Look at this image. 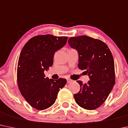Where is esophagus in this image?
Segmentation results:
<instances>
[{"mask_svg":"<svg viewBox=\"0 0 128 128\" xmlns=\"http://www.w3.org/2000/svg\"><path fill=\"white\" fill-rule=\"evenodd\" d=\"M72 80H71V79H70V78H67V83H70V82H72Z\"/></svg>","mask_w":128,"mask_h":128,"instance_id":"1","label":"esophagus"}]
</instances>
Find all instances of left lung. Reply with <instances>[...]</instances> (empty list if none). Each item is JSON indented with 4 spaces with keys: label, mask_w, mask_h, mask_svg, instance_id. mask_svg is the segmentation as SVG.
<instances>
[{
    "label": "left lung",
    "mask_w": 128,
    "mask_h": 128,
    "mask_svg": "<svg viewBox=\"0 0 128 128\" xmlns=\"http://www.w3.org/2000/svg\"><path fill=\"white\" fill-rule=\"evenodd\" d=\"M68 43L78 51V68L86 70L90 78L84 84L77 81L80 90L74 94L75 102L84 109L94 110L106 101L116 82L112 53L102 40L84 35L71 37Z\"/></svg>",
    "instance_id": "8db88e82"
}]
</instances>
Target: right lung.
<instances>
[{"mask_svg":"<svg viewBox=\"0 0 128 128\" xmlns=\"http://www.w3.org/2000/svg\"><path fill=\"white\" fill-rule=\"evenodd\" d=\"M67 37L52 34L31 38L22 49L17 69L18 85L22 96L32 107L42 110L52 106L67 80L45 76L44 70L53 65L55 52L64 47Z\"/></svg>","mask_w":128,"mask_h":128,"instance_id":"right-lung-1","label":"right lung"}]
</instances>
